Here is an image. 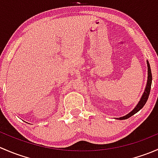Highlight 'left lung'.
<instances>
[{
	"mask_svg": "<svg viewBox=\"0 0 158 158\" xmlns=\"http://www.w3.org/2000/svg\"><path fill=\"white\" fill-rule=\"evenodd\" d=\"M147 64H148V82H147V85H146V88L144 89V93H143L142 96H141V99H140V101L138 102V105L135 106V109L132 110L130 113H128V114H126V115L123 116V117L117 118L116 119L124 120V119L128 118H130L131 116H132L133 114H135V113L138 112V111H140V110L144 107L145 103L147 102L148 96H149V94H150V91H151V82H152V74H151V67H150V64L149 63H148V61H147Z\"/></svg>",
	"mask_w": 158,
	"mask_h": 158,
	"instance_id": "left-lung-1",
	"label": "left lung"
}]
</instances>
